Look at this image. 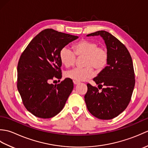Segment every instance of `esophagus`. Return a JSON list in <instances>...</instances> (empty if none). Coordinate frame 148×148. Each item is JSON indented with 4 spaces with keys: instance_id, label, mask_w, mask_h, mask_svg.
<instances>
[{
    "instance_id": "1",
    "label": "esophagus",
    "mask_w": 148,
    "mask_h": 148,
    "mask_svg": "<svg viewBox=\"0 0 148 148\" xmlns=\"http://www.w3.org/2000/svg\"><path fill=\"white\" fill-rule=\"evenodd\" d=\"M73 83H74V84H75V85H76V84H77L79 83V81H73Z\"/></svg>"
}]
</instances>
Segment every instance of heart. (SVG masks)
Masks as SVG:
<instances>
[{
    "label": "heart",
    "mask_w": 148,
    "mask_h": 148,
    "mask_svg": "<svg viewBox=\"0 0 148 148\" xmlns=\"http://www.w3.org/2000/svg\"><path fill=\"white\" fill-rule=\"evenodd\" d=\"M71 49L64 47L59 53L60 60L66 68L74 67L76 57H84L83 68L74 69L65 72L66 77L76 81H83L92 77L95 74L101 72L109 62V51L105 46H99V44L93 40L83 39L74 43Z\"/></svg>",
    "instance_id": "1"
}]
</instances>
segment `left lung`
<instances>
[{
    "mask_svg": "<svg viewBox=\"0 0 148 148\" xmlns=\"http://www.w3.org/2000/svg\"><path fill=\"white\" fill-rule=\"evenodd\" d=\"M99 35L105 40L109 51V62L93 79L99 84V88L87 84L84 100L93 116L100 119H111L123 111L130 101L136 82L134 69L128 50L112 34L100 30L87 36ZM99 89H102L101 92Z\"/></svg>",
    "mask_w": 148,
    "mask_h": 148,
    "instance_id": "left-lung-1",
    "label": "left lung"
}]
</instances>
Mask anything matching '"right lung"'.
Here are the masks:
<instances>
[{
  "label": "right lung",
  "instance_id": "right-lung-1",
  "mask_svg": "<svg viewBox=\"0 0 148 148\" xmlns=\"http://www.w3.org/2000/svg\"><path fill=\"white\" fill-rule=\"evenodd\" d=\"M78 36L51 29L42 30L25 49L17 67V88L25 108L40 118H51L60 112L74 88L72 80L51 84L62 77L59 53Z\"/></svg>",
  "mask_w": 148,
  "mask_h": 148
}]
</instances>
